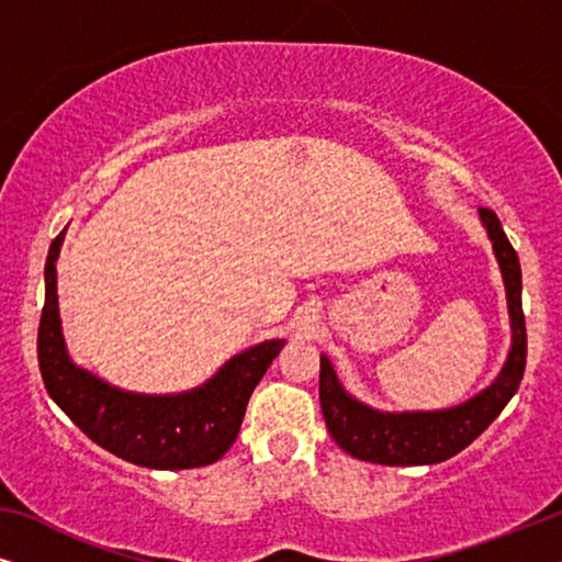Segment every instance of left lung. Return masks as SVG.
<instances>
[{
  "instance_id": "1",
  "label": "left lung",
  "mask_w": 562,
  "mask_h": 562,
  "mask_svg": "<svg viewBox=\"0 0 562 562\" xmlns=\"http://www.w3.org/2000/svg\"><path fill=\"white\" fill-rule=\"evenodd\" d=\"M502 268L512 322V348L502 373L481 394L437 412H379L342 389L327 356L319 358V404L333 440L352 458L381 465H432L468 448L509 398L517 394L527 363V329L521 312V268L517 250L491 210H479Z\"/></svg>"
}]
</instances>
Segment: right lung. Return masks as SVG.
I'll list each match as a JSON object with an SVG mask.
<instances>
[{
	"label": "right lung",
	"mask_w": 562,
	"mask_h": 562,
	"mask_svg": "<svg viewBox=\"0 0 562 562\" xmlns=\"http://www.w3.org/2000/svg\"><path fill=\"white\" fill-rule=\"evenodd\" d=\"M66 229L45 260V306L37 363L45 389L66 417L99 448L158 471L202 468L225 456L240 432L245 406L283 340H266L229 358L210 381L183 394H133L97 379L71 360L58 317L56 260Z\"/></svg>",
	"instance_id": "add662e5"
}]
</instances>
